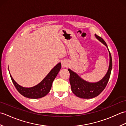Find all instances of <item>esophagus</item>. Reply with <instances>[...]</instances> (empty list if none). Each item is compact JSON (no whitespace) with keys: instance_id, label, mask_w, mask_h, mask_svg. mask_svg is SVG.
I'll use <instances>...</instances> for the list:
<instances>
[{"instance_id":"34e87169","label":"esophagus","mask_w":126,"mask_h":126,"mask_svg":"<svg viewBox=\"0 0 126 126\" xmlns=\"http://www.w3.org/2000/svg\"><path fill=\"white\" fill-rule=\"evenodd\" d=\"M68 65V63L66 61H63L62 62V66L63 68H65L67 67Z\"/></svg>"}]
</instances>
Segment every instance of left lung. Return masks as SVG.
Masks as SVG:
<instances>
[{"instance_id": "1", "label": "left lung", "mask_w": 126, "mask_h": 126, "mask_svg": "<svg viewBox=\"0 0 126 126\" xmlns=\"http://www.w3.org/2000/svg\"><path fill=\"white\" fill-rule=\"evenodd\" d=\"M95 36L99 41L102 43L107 47L109 53V68L107 73L103 78L100 81L95 83H91L85 81L81 78L76 73L70 69H68V71L70 73L69 81H70L72 92L77 97L82 98H92L100 95L107 84L111 74L112 59L107 45L101 37L96 35V34H95Z\"/></svg>"}]
</instances>
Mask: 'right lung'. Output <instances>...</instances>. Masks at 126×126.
<instances>
[{
	"instance_id": "obj_1",
	"label": "right lung",
	"mask_w": 126,
	"mask_h": 126,
	"mask_svg": "<svg viewBox=\"0 0 126 126\" xmlns=\"http://www.w3.org/2000/svg\"><path fill=\"white\" fill-rule=\"evenodd\" d=\"M61 68V63H59L39 83L31 88H25L20 86L13 79L10 74V75L13 84L21 95L29 98H39L44 97L49 93L53 80L57 75Z\"/></svg>"
}]
</instances>
